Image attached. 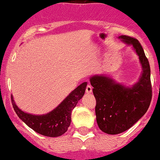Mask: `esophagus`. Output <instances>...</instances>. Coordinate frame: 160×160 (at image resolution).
I'll return each mask as SVG.
<instances>
[{
  "instance_id": "esophagus-1",
  "label": "esophagus",
  "mask_w": 160,
  "mask_h": 160,
  "mask_svg": "<svg viewBox=\"0 0 160 160\" xmlns=\"http://www.w3.org/2000/svg\"><path fill=\"white\" fill-rule=\"evenodd\" d=\"M86 93H92V87L90 85H88L86 88Z\"/></svg>"
}]
</instances>
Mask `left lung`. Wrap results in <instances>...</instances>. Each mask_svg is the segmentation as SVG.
<instances>
[{
  "label": "left lung",
  "mask_w": 160,
  "mask_h": 160,
  "mask_svg": "<svg viewBox=\"0 0 160 160\" xmlns=\"http://www.w3.org/2000/svg\"><path fill=\"white\" fill-rule=\"evenodd\" d=\"M138 56L142 72L138 81L132 86L117 83L108 76L90 77L96 99L97 123L102 132L117 135L129 129L147 111L152 99L150 67L144 50L137 39L126 35L118 37Z\"/></svg>",
  "instance_id": "8db88e82"
}]
</instances>
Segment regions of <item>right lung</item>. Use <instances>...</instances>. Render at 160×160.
Masks as SVG:
<instances>
[{"mask_svg": "<svg viewBox=\"0 0 160 160\" xmlns=\"http://www.w3.org/2000/svg\"><path fill=\"white\" fill-rule=\"evenodd\" d=\"M88 83H81L55 109L45 114H32L19 108L11 95L13 108L19 118L37 133L48 137H58L63 135L70 127L71 113L83 98Z\"/></svg>", "mask_w": 160, "mask_h": 160, "instance_id": "add662e5", "label": "right lung"}]
</instances>
